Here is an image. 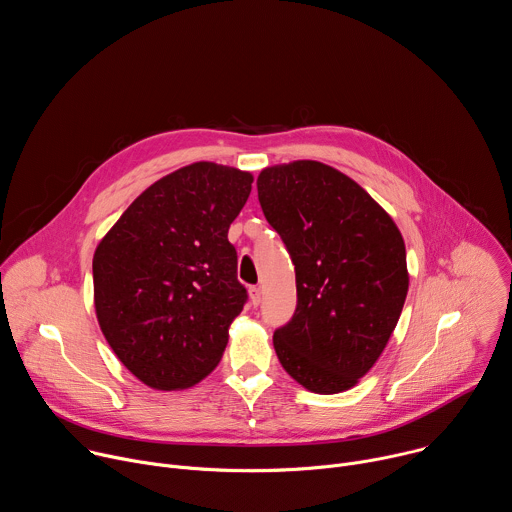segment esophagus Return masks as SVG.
<instances>
[{"mask_svg":"<svg viewBox=\"0 0 512 512\" xmlns=\"http://www.w3.org/2000/svg\"><path fill=\"white\" fill-rule=\"evenodd\" d=\"M249 298H251L253 306H259L261 304V287H257V285L249 287Z\"/></svg>","mask_w":512,"mask_h":512,"instance_id":"1","label":"esophagus"}]
</instances>
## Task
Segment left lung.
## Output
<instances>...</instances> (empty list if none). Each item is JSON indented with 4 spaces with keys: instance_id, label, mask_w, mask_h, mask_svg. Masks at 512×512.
Listing matches in <instances>:
<instances>
[{
    "instance_id": "8db88e82",
    "label": "left lung",
    "mask_w": 512,
    "mask_h": 512,
    "mask_svg": "<svg viewBox=\"0 0 512 512\" xmlns=\"http://www.w3.org/2000/svg\"><path fill=\"white\" fill-rule=\"evenodd\" d=\"M257 194L296 265L298 308L273 334L281 367L312 393L348 391L399 322L409 289L403 237L367 190L322 162L265 168Z\"/></svg>"
}]
</instances>
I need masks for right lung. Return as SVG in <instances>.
<instances>
[{
	"label": "right lung",
	"mask_w": 512,
	"mask_h": 512,
	"mask_svg": "<svg viewBox=\"0 0 512 512\" xmlns=\"http://www.w3.org/2000/svg\"><path fill=\"white\" fill-rule=\"evenodd\" d=\"M251 184L231 166H184L143 190L97 245V320L143 385L188 389L221 360L247 302L229 227Z\"/></svg>",
	"instance_id": "add662e5"
}]
</instances>
